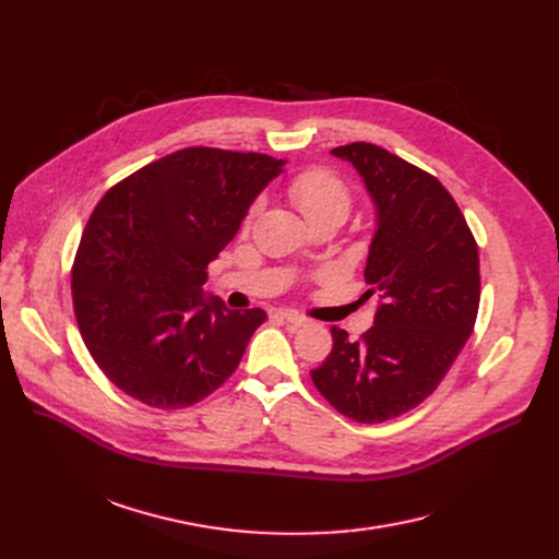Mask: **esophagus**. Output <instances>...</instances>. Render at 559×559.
Returning <instances> with one entry per match:
<instances>
[{"instance_id": "obj_1", "label": "esophagus", "mask_w": 559, "mask_h": 559, "mask_svg": "<svg viewBox=\"0 0 559 559\" xmlns=\"http://www.w3.org/2000/svg\"><path fill=\"white\" fill-rule=\"evenodd\" d=\"M278 317L285 319L287 324H292V326H306L308 324V319L304 314L295 312V310H278Z\"/></svg>"}]
</instances>
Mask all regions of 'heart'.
Segmentation results:
<instances>
[{
    "mask_svg": "<svg viewBox=\"0 0 559 559\" xmlns=\"http://www.w3.org/2000/svg\"><path fill=\"white\" fill-rule=\"evenodd\" d=\"M289 197L312 224L331 215L346 217L350 211V203H354L348 186L335 171L326 167H308L299 171L295 179L289 181ZM255 213L258 203L251 205V211L247 215V226L253 222Z\"/></svg>",
    "mask_w": 559,
    "mask_h": 559,
    "instance_id": "1",
    "label": "heart"
}]
</instances>
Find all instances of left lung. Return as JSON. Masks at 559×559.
<instances>
[{
	"mask_svg": "<svg viewBox=\"0 0 559 559\" xmlns=\"http://www.w3.org/2000/svg\"><path fill=\"white\" fill-rule=\"evenodd\" d=\"M331 154L358 169L376 203L365 297L378 292L383 304L356 342L333 326V350L310 376L340 415L380 424L426 401L472 335L480 304L478 245L432 174L371 142Z\"/></svg>",
	"mask_w": 559,
	"mask_h": 559,
	"instance_id": "obj_1",
	"label": "left lung"
}]
</instances>
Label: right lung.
Instances as JSON below:
<instances>
[{"label": "right lung", "instance_id": "right-lung-1", "mask_svg": "<svg viewBox=\"0 0 559 559\" xmlns=\"http://www.w3.org/2000/svg\"><path fill=\"white\" fill-rule=\"evenodd\" d=\"M281 165L267 154L188 146L97 203L74 255L72 304L93 360L127 396L181 409L238 369L267 314L228 310L201 285Z\"/></svg>", "mask_w": 559, "mask_h": 559}]
</instances>
